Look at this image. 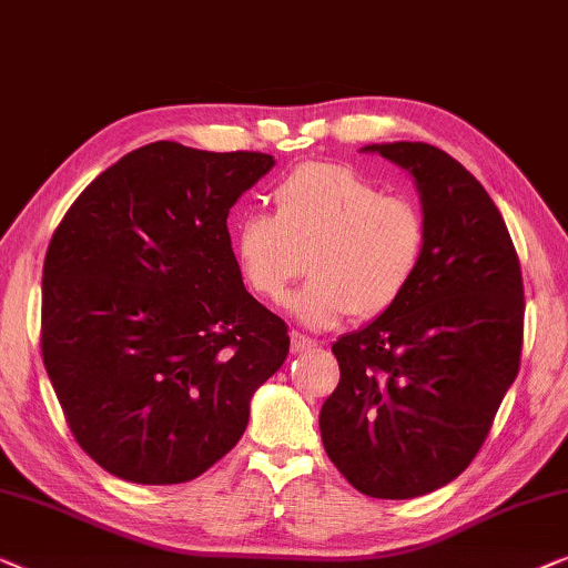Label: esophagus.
Listing matches in <instances>:
<instances>
[{
  "label": "esophagus",
  "instance_id": "obj_1",
  "mask_svg": "<svg viewBox=\"0 0 568 568\" xmlns=\"http://www.w3.org/2000/svg\"><path fill=\"white\" fill-rule=\"evenodd\" d=\"M315 348H317V341L307 338V335L292 333V353H307V351H315Z\"/></svg>",
  "mask_w": 568,
  "mask_h": 568
}]
</instances>
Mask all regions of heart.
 Returning <instances> with one entry per match:
<instances>
[{
	"mask_svg": "<svg viewBox=\"0 0 568 568\" xmlns=\"http://www.w3.org/2000/svg\"><path fill=\"white\" fill-rule=\"evenodd\" d=\"M425 243L415 202L335 163L292 171L274 189V215L248 212L233 230L237 274L258 300H282L307 258L310 282L286 310L312 331L394 307L420 271Z\"/></svg>",
	"mask_w": 568,
	"mask_h": 568,
	"instance_id": "heart-1",
	"label": "heart"
}]
</instances>
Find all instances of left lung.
Returning <instances> with one entry per match:
<instances>
[{"instance_id":"1","label":"left lung","mask_w":568,"mask_h":568,"mask_svg":"<svg viewBox=\"0 0 568 568\" xmlns=\"http://www.w3.org/2000/svg\"><path fill=\"white\" fill-rule=\"evenodd\" d=\"M413 176L427 225L402 300L333 353L341 382L320 409L331 462L361 495L420 497L454 481L487 438L520 368L523 274L497 204L427 143H372Z\"/></svg>"}]
</instances>
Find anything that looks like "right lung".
<instances>
[{
	"instance_id": "obj_1",
	"label": "right lung",
	"mask_w": 568,
	"mask_h": 568,
	"mask_svg": "<svg viewBox=\"0 0 568 568\" xmlns=\"http://www.w3.org/2000/svg\"><path fill=\"white\" fill-rule=\"evenodd\" d=\"M274 155L138 148L55 227L43 264V364L79 446L133 484L220 462L290 353L282 317L245 292L230 207Z\"/></svg>"
}]
</instances>
